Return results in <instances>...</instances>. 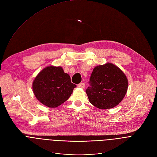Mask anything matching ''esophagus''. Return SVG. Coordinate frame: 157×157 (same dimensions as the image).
Returning a JSON list of instances; mask_svg holds the SVG:
<instances>
[{"label": "esophagus", "instance_id": "obj_1", "mask_svg": "<svg viewBox=\"0 0 157 157\" xmlns=\"http://www.w3.org/2000/svg\"><path fill=\"white\" fill-rule=\"evenodd\" d=\"M78 86L79 88H84L85 87V84L84 82H81L78 85Z\"/></svg>", "mask_w": 157, "mask_h": 157}]
</instances>
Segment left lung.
I'll list each match as a JSON object with an SVG mask.
<instances>
[{
  "instance_id": "8db88e82",
  "label": "left lung",
  "mask_w": 157,
  "mask_h": 157,
  "mask_svg": "<svg viewBox=\"0 0 157 157\" xmlns=\"http://www.w3.org/2000/svg\"><path fill=\"white\" fill-rule=\"evenodd\" d=\"M86 90L90 102L100 109L117 105L127 92L128 81L116 66L107 63L93 69Z\"/></svg>"
}]
</instances>
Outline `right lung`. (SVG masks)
<instances>
[{
    "mask_svg": "<svg viewBox=\"0 0 157 157\" xmlns=\"http://www.w3.org/2000/svg\"><path fill=\"white\" fill-rule=\"evenodd\" d=\"M76 85L61 67L48 66L44 69L33 82L36 98L44 105L55 108L65 102Z\"/></svg>",
    "mask_w": 157,
    "mask_h": 157,
    "instance_id": "obj_1",
    "label": "right lung"
}]
</instances>
